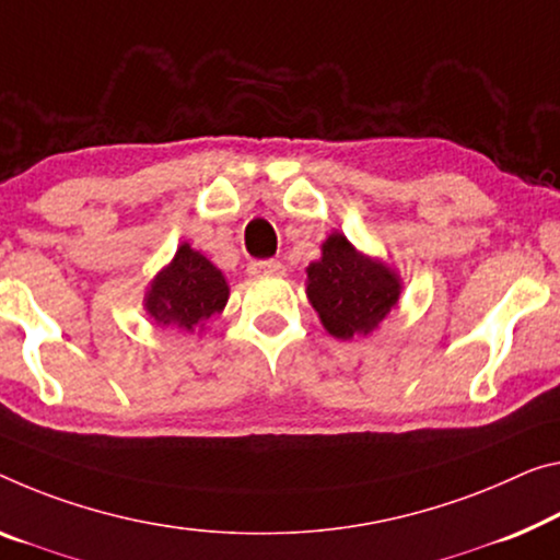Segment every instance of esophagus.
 <instances>
[{"label": "esophagus", "instance_id": "34e87169", "mask_svg": "<svg viewBox=\"0 0 560 560\" xmlns=\"http://www.w3.org/2000/svg\"><path fill=\"white\" fill-rule=\"evenodd\" d=\"M250 275H282L285 272V265L280 260H253L247 265Z\"/></svg>", "mask_w": 560, "mask_h": 560}]
</instances>
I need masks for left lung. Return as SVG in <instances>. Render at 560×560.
I'll return each mask as SVG.
<instances>
[{"label":"left lung","instance_id":"8db88e82","mask_svg":"<svg viewBox=\"0 0 560 560\" xmlns=\"http://www.w3.org/2000/svg\"><path fill=\"white\" fill-rule=\"evenodd\" d=\"M400 282L385 265L355 253L346 235L335 232L323 245V257L307 268V298L332 338L377 328L398 303Z\"/></svg>","mask_w":560,"mask_h":560}]
</instances>
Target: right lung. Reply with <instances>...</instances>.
<instances>
[{"label":"right lung","mask_w":560,"mask_h":560,"mask_svg":"<svg viewBox=\"0 0 560 560\" xmlns=\"http://www.w3.org/2000/svg\"><path fill=\"white\" fill-rule=\"evenodd\" d=\"M228 303V282L214 265L183 245L167 270L158 275L148 295L150 315L160 325L195 332Z\"/></svg>","instance_id":"add662e5"}]
</instances>
